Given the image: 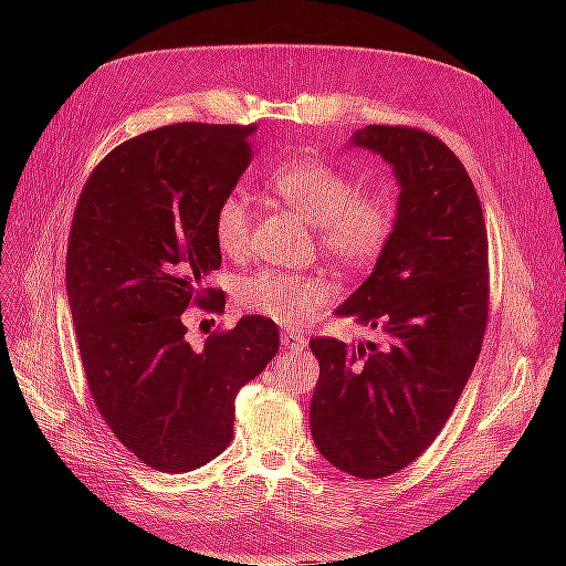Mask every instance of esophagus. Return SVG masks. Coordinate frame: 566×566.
I'll return each instance as SVG.
<instances>
[{
	"label": "esophagus",
	"mask_w": 566,
	"mask_h": 566,
	"mask_svg": "<svg viewBox=\"0 0 566 566\" xmlns=\"http://www.w3.org/2000/svg\"><path fill=\"white\" fill-rule=\"evenodd\" d=\"M281 345L285 347V349H290V352H302L304 347H306V337L304 335H300V333H283L281 335Z\"/></svg>",
	"instance_id": "34e87169"
}]
</instances>
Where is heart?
<instances>
[{
  "label": "heart",
  "mask_w": 566,
  "mask_h": 566,
  "mask_svg": "<svg viewBox=\"0 0 566 566\" xmlns=\"http://www.w3.org/2000/svg\"><path fill=\"white\" fill-rule=\"evenodd\" d=\"M269 188L316 227L318 245L333 262L358 269L378 260L397 227V200L387 188H364L331 163L300 160L279 167ZM252 202L233 191L214 212L217 248L238 256L250 245ZM333 290L316 276L260 271L241 285V302L250 312L300 328L328 306Z\"/></svg>",
  "instance_id": "obj_1"
}]
</instances>
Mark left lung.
Instances as JSON below:
<instances>
[{
    "label": "left lung",
    "mask_w": 566,
    "mask_h": 566,
    "mask_svg": "<svg viewBox=\"0 0 566 566\" xmlns=\"http://www.w3.org/2000/svg\"><path fill=\"white\" fill-rule=\"evenodd\" d=\"M352 146L391 165L397 227L335 316L385 337L310 342L321 368L310 420L331 465L380 479L424 453L470 380L489 318V238L472 179L437 136L366 125Z\"/></svg>",
    "instance_id": "8db88e82"
}]
</instances>
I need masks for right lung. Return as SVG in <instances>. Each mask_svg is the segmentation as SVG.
<instances>
[{
	"label": "right lung",
	"mask_w": 566,
	"mask_h": 566,
	"mask_svg": "<svg viewBox=\"0 0 566 566\" xmlns=\"http://www.w3.org/2000/svg\"><path fill=\"white\" fill-rule=\"evenodd\" d=\"M254 132L179 123L134 136L98 163L75 208L65 290L84 375L113 434L160 472H191L229 447L238 391L279 352L264 316L200 349L181 321L191 304L224 310L202 281L221 266L214 212L252 160Z\"/></svg>",
	"instance_id": "right-lung-1"
}]
</instances>
